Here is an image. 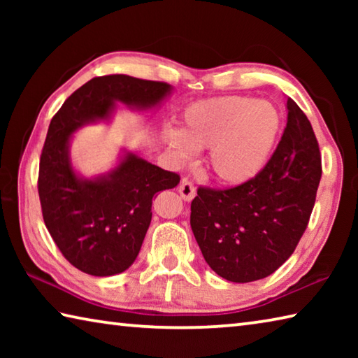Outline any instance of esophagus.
Masks as SVG:
<instances>
[{
  "instance_id": "34e87169",
  "label": "esophagus",
  "mask_w": 358,
  "mask_h": 358,
  "mask_svg": "<svg viewBox=\"0 0 358 358\" xmlns=\"http://www.w3.org/2000/svg\"><path fill=\"white\" fill-rule=\"evenodd\" d=\"M178 192H180V196L185 202H191L192 199L196 197V187H194L191 181H187V180L181 181V185L178 187Z\"/></svg>"
}]
</instances>
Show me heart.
I'll return each mask as SVG.
<instances>
[{
	"instance_id": "1",
	"label": "heart",
	"mask_w": 358,
	"mask_h": 358,
	"mask_svg": "<svg viewBox=\"0 0 358 358\" xmlns=\"http://www.w3.org/2000/svg\"><path fill=\"white\" fill-rule=\"evenodd\" d=\"M282 131L275 104L246 96H222L187 106L178 129L162 131L169 153L185 164L194 150H207L205 169L217 183L241 186L268 164Z\"/></svg>"
}]
</instances>
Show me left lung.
<instances>
[{"mask_svg": "<svg viewBox=\"0 0 358 358\" xmlns=\"http://www.w3.org/2000/svg\"><path fill=\"white\" fill-rule=\"evenodd\" d=\"M287 124L256 178L215 191L199 187L191 229L205 262L232 282L262 280L292 256L310 221L322 167L310 120L287 98Z\"/></svg>", "mask_w": 358, "mask_h": 358, "instance_id": "1", "label": "left lung"}]
</instances>
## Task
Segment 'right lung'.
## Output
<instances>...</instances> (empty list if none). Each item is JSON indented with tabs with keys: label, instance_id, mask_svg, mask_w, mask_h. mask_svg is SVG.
Returning <instances> with one entry per match:
<instances>
[{
	"label": "right lung",
	"instance_id": "right-lung-1",
	"mask_svg": "<svg viewBox=\"0 0 358 358\" xmlns=\"http://www.w3.org/2000/svg\"><path fill=\"white\" fill-rule=\"evenodd\" d=\"M173 93L162 82L124 74L96 77L64 101L48 126L38 189L44 222L59 251L83 273L112 276L134 264L151 222L156 192L180 183L173 172L121 148L117 164L85 177L71 157L74 134L108 124L118 107L155 112Z\"/></svg>",
	"mask_w": 358,
	"mask_h": 358
}]
</instances>
